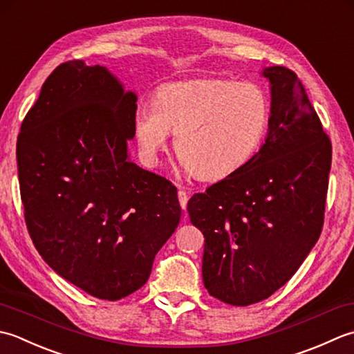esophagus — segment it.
I'll list each match as a JSON object with an SVG mask.
<instances>
[{
  "label": "esophagus",
  "mask_w": 354,
  "mask_h": 354,
  "mask_svg": "<svg viewBox=\"0 0 354 354\" xmlns=\"http://www.w3.org/2000/svg\"><path fill=\"white\" fill-rule=\"evenodd\" d=\"M178 201L180 206H182L183 211H186V205H187V194L185 191H178Z\"/></svg>",
  "instance_id": "34e87169"
}]
</instances>
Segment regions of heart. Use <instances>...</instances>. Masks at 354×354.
<instances>
[{
  "mask_svg": "<svg viewBox=\"0 0 354 354\" xmlns=\"http://www.w3.org/2000/svg\"><path fill=\"white\" fill-rule=\"evenodd\" d=\"M270 99L263 86L234 79H197L167 84L153 106L137 108L134 137L153 163L176 133L174 148L201 180H221L250 162L270 124Z\"/></svg>",
  "mask_w": 354,
  "mask_h": 354,
  "instance_id": "obj_1",
  "label": "heart"
}]
</instances>
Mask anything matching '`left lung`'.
Instances as JSON below:
<instances>
[{"label":"left lung","mask_w":354,"mask_h":354,"mask_svg":"<svg viewBox=\"0 0 354 354\" xmlns=\"http://www.w3.org/2000/svg\"><path fill=\"white\" fill-rule=\"evenodd\" d=\"M269 134L235 174L194 194L191 223L205 235L203 283L225 304L268 299L299 269L324 225L331 142L297 73L264 68Z\"/></svg>","instance_id":"obj_1"}]
</instances>
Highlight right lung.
<instances>
[{"mask_svg":"<svg viewBox=\"0 0 354 354\" xmlns=\"http://www.w3.org/2000/svg\"><path fill=\"white\" fill-rule=\"evenodd\" d=\"M136 100L105 67L64 62L42 85L17 143L36 250L57 275L105 301L147 283L182 215L177 187L129 162Z\"/></svg>","mask_w":354,"mask_h":354,"instance_id":"obj_1","label":"right lung"}]
</instances>
